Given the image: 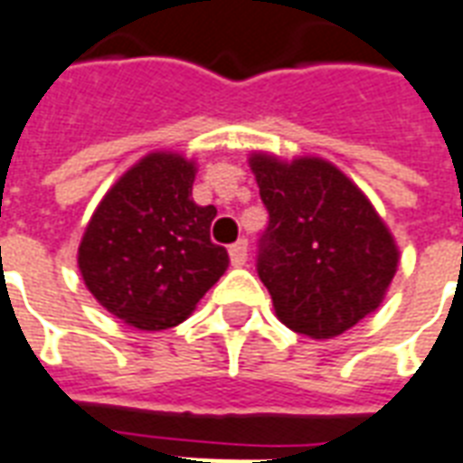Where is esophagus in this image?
Returning <instances> with one entry per match:
<instances>
[{
    "instance_id": "esophagus-1",
    "label": "esophagus",
    "mask_w": 463,
    "mask_h": 463,
    "mask_svg": "<svg viewBox=\"0 0 463 463\" xmlns=\"http://www.w3.org/2000/svg\"><path fill=\"white\" fill-rule=\"evenodd\" d=\"M231 262L235 267H242L248 262V242L238 241L235 245H231Z\"/></svg>"
}]
</instances>
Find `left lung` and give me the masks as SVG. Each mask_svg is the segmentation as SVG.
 <instances>
[{
	"mask_svg": "<svg viewBox=\"0 0 463 463\" xmlns=\"http://www.w3.org/2000/svg\"><path fill=\"white\" fill-rule=\"evenodd\" d=\"M250 169L269 222L258 275L284 326L334 338L378 309L400 262L368 196L321 156L252 152Z\"/></svg>",
	"mask_w": 463,
	"mask_h": 463,
	"instance_id": "obj_1",
	"label": "left lung"
}]
</instances>
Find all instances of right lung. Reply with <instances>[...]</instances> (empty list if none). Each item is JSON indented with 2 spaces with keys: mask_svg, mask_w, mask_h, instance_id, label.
I'll use <instances>...</instances> for the list:
<instances>
[{
  "mask_svg": "<svg viewBox=\"0 0 463 463\" xmlns=\"http://www.w3.org/2000/svg\"><path fill=\"white\" fill-rule=\"evenodd\" d=\"M196 162L149 152L119 176L85 225L78 269L100 307L142 331L191 317L231 260L211 242L213 205L191 196Z\"/></svg>",
  "mask_w": 463,
  "mask_h": 463,
  "instance_id": "1",
  "label": "right lung"
}]
</instances>
